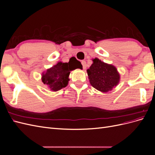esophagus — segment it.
<instances>
[{
    "instance_id": "esophagus-1",
    "label": "esophagus",
    "mask_w": 155,
    "mask_h": 155,
    "mask_svg": "<svg viewBox=\"0 0 155 155\" xmlns=\"http://www.w3.org/2000/svg\"><path fill=\"white\" fill-rule=\"evenodd\" d=\"M81 64H82V65H83V69H84V70L86 69V68H87V64H86V62L85 61H81Z\"/></svg>"
}]
</instances>
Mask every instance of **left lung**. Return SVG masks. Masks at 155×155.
I'll list each match as a JSON object with an SVG mask.
<instances>
[{
  "label": "left lung",
  "instance_id": "1",
  "mask_svg": "<svg viewBox=\"0 0 155 155\" xmlns=\"http://www.w3.org/2000/svg\"><path fill=\"white\" fill-rule=\"evenodd\" d=\"M92 61L87 72L94 88L102 92H108L118 85L120 75L114 65L103 62L98 58L93 59Z\"/></svg>",
  "mask_w": 155,
  "mask_h": 155
}]
</instances>
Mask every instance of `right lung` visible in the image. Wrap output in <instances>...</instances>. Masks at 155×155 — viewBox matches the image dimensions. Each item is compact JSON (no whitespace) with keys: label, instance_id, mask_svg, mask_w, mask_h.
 Here are the masks:
<instances>
[{"label":"right lung","instance_id":"add662e5","mask_svg":"<svg viewBox=\"0 0 155 155\" xmlns=\"http://www.w3.org/2000/svg\"><path fill=\"white\" fill-rule=\"evenodd\" d=\"M82 67L81 63L78 60L76 68H72L69 62L59 61L42 73V82L47 86L50 91L57 92L68 85L70 71L76 68L82 69Z\"/></svg>","mask_w":155,"mask_h":155}]
</instances>
